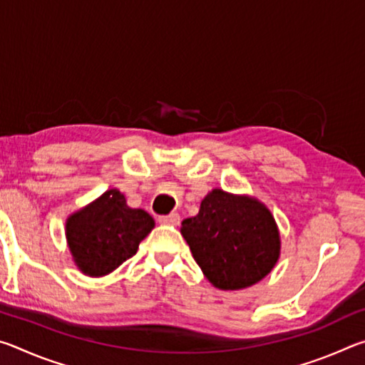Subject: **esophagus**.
<instances>
[{
  "mask_svg": "<svg viewBox=\"0 0 365 365\" xmlns=\"http://www.w3.org/2000/svg\"><path fill=\"white\" fill-rule=\"evenodd\" d=\"M178 222H180V215H178L177 212L169 214V215H160L159 217V224H163V225L175 227V225H178Z\"/></svg>",
  "mask_w": 365,
  "mask_h": 365,
  "instance_id": "obj_1",
  "label": "esophagus"
}]
</instances>
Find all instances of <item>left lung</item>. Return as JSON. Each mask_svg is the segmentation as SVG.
Instances as JSON below:
<instances>
[{"instance_id": "left-lung-1", "label": "left lung", "mask_w": 365, "mask_h": 365, "mask_svg": "<svg viewBox=\"0 0 365 365\" xmlns=\"http://www.w3.org/2000/svg\"><path fill=\"white\" fill-rule=\"evenodd\" d=\"M180 233L206 279L219 289L256 285L279 262L282 240L270 209L250 195L214 188Z\"/></svg>"}]
</instances>
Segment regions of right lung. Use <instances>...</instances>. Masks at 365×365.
<instances>
[{
  "label": "right lung",
  "mask_w": 365,
  "mask_h": 365,
  "mask_svg": "<svg viewBox=\"0 0 365 365\" xmlns=\"http://www.w3.org/2000/svg\"><path fill=\"white\" fill-rule=\"evenodd\" d=\"M153 228L150 214L110 188L66 219V242L83 275L104 277L130 259Z\"/></svg>",
  "instance_id": "add662e5"
}]
</instances>
